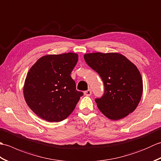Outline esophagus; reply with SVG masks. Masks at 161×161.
Instances as JSON below:
<instances>
[{"mask_svg": "<svg viewBox=\"0 0 161 161\" xmlns=\"http://www.w3.org/2000/svg\"><path fill=\"white\" fill-rule=\"evenodd\" d=\"M84 95H86V96H90L91 95V89H88L87 91H84Z\"/></svg>", "mask_w": 161, "mask_h": 161, "instance_id": "1", "label": "esophagus"}]
</instances>
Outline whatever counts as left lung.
Instances as JSON below:
<instances>
[{"instance_id": "obj_1", "label": "left lung", "mask_w": 161, "mask_h": 161, "mask_svg": "<svg viewBox=\"0 0 161 161\" xmlns=\"http://www.w3.org/2000/svg\"><path fill=\"white\" fill-rule=\"evenodd\" d=\"M84 57L103 81L104 93L95 100L102 114L118 120L134 111L141 101L143 87L137 67L119 53H88Z\"/></svg>"}]
</instances>
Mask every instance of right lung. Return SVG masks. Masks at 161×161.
I'll return each mask as SVG.
<instances>
[{
	"mask_svg": "<svg viewBox=\"0 0 161 161\" xmlns=\"http://www.w3.org/2000/svg\"><path fill=\"white\" fill-rule=\"evenodd\" d=\"M78 61L76 53L41 57L28 71L23 87L27 104L35 114L50 122L66 119L84 93L76 90L70 77Z\"/></svg>",
	"mask_w": 161,
	"mask_h": 161,
	"instance_id": "right-lung-1",
	"label": "right lung"
}]
</instances>
